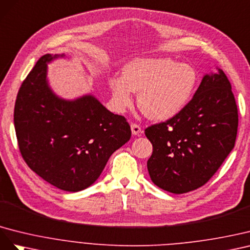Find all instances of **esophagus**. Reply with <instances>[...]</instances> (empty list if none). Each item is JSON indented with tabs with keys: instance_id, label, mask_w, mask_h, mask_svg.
<instances>
[{
	"instance_id": "esophagus-1",
	"label": "esophagus",
	"mask_w": 250,
	"mask_h": 250,
	"mask_svg": "<svg viewBox=\"0 0 250 250\" xmlns=\"http://www.w3.org/2000/svg\"><path fill=\"white\" fill-rule=\"evenodd\" d=\"M131 130H132V133L134 135H139L142 132L141 126L138 124H132L131 125Z\"/></svg>"
}]
</instances>
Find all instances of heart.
Wrapping results in <instances>:
<instances>
[{"mask_svg":"<svg viewBox=\"0 0 250 250\" xmlns=\"http://www.w3.org/2000/svg\"><path fill=\"white\" fill-rule=\"evenodd\" d=\"M109 84L119 109L130 106L132 92H139L141 112L149 119L167 120L190 102L198 73L189 63H178L167 58L137 59L124 67L123 77H111Z\"/></svg>","mask_w":250,"mask_h":250,"instance_id":"obj_1","label":"heart"}]
</instances>
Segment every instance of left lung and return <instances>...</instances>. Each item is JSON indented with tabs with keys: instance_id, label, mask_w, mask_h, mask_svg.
<instances>
[{
	"instance_id": "1",
	"label": "left lung",
	"mask_w": 250,
	"mask_h": 250,
	"mask_svg": "<svg viewBox=\"0 0 250 250\" xmlns=\"http://www.w3.org/2000/svg\"><path fill=\"white\" fill-rule=\"evenodd\" d=\"M238 106L222 70L205 75L185 108L165 123L147 126L153 145L147 160L152 181L173 194L201 188L234 146Z\"/></svg>"
}]
</instances>
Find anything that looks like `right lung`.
<instances>
[{"label":"right lung","mask_w":250,"mask_h":250,"mask_svg":"<svg viewBox=\"0 0 250 250\" xmlns=\"http://www.w3.org/2000/svg\"><path fill=\"white\" fill-rule=\"evenodd\" d=\"M45 54L18 92L14 127L21 155L35 174L58 188L78 191L93 184L111 155L131 138L126 119L93 96L59 98L46 80Z\"/></svg>","instance_id":"add662e5"}]
</instances>
